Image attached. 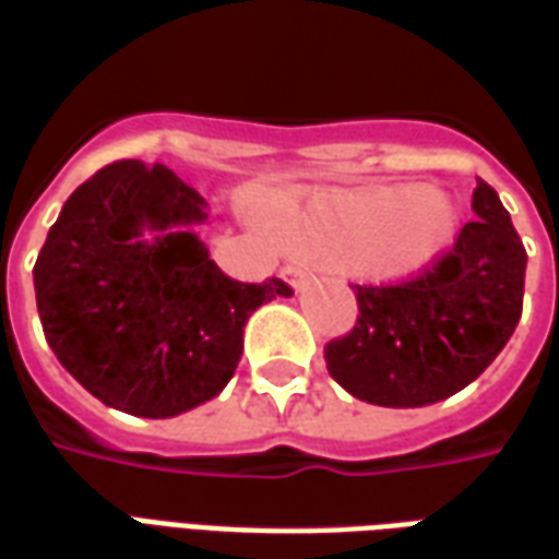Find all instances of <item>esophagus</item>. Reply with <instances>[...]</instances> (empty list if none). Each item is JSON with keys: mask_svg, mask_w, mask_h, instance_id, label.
<instances>
[{"mask_svg": "<svg viewBox=\"0 0 559 559\" xmlns=\"http://www.w3.org/2000/svg\"><path fill=\"white\" fill-rule=\"evenodd\" d=\"M281 278L287 281L293 290H302V284H305V281H308V269L293 266V263H290V266L281 269Z\"/></svg>", "mask_w": 559, "mask_h": 559, "instance_id": "1", "label": "esophagus"}]
</instances>
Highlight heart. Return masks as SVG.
Wrapping results in <instances>:
<instances>
[{"mask_svg":"<svg viewBox=\"0 0 559 559\" xmlns=\"http://www.w3.org/2000/svg\"><path fill=\"white\" fill-rule=\"evenodd\" d=\"M281 242L326 266H359L374 278H404L452 242L457 212L419 185H386L314 197L308 206H272Z\"/></svg>","mask_w":559,"mask_h":559,"instance_id":"b5f03b06","label":"heart"}]
</instances>
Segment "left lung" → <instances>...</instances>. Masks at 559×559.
Here are the masks:
<instances>
[{
  "label": "left lung",
  "mask_w": 559,
  "mask_h": 559,
  "mask_svg": "<svg viewBox=\"0 0 559 559\" xmlns=\"http://www.w3.org/2000/svg\"><path fill=\"white\" fill-rule=\"evenodd\" d=\"M449 251L395 284H350L359 314L323 347L329 374L377 407H425L469 386L512 338L527 251L491 185Z\"/></svg>",
  "instance_id": "obj_1"
}]
</instances>
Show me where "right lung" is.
I'll list each match as a JSON object with an SVG mask.
<instances>
[{"mask_svg":"<svg viewBox=\"0 0 559 559\" xmlns=\"http://www.w3.org/2000/svg\"><path fill=\"white\" fill-rule=\"evenodd\" d=\"M203 197L164 164H107L68 197L35 260L44 338L107 407L167 419L215 399L242 359L248 317L290 284H245L188 224ZM143 229H158L152 243Z\"/></svg>","mask_w":559,"mask_h":559,"instance_id":"1","label":"right lung"}]
</instances>
